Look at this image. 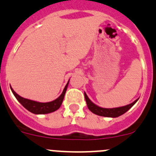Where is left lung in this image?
I'll return each mask as SVG.
<instances>
[{
	"instance_id": "1",
	"label": "left lung",
	"mask_w": 156,
	"mask_h": 156,
	"mask_svg": "<svg viewBox=\"0 0 156 156\" xmlns=\"http://www.w3.org/2000/svg\"><path fill=\"white\" fill-rule=\"evenodd\" d=\"M84 97L85 100H86L87 105V107L91 112H93V114H97V115L99 116H101V117H119V116L122 115V114H125L126 111H129V110L135 104L136 101H137V99H136L134 102L131 103V104L128 105L123 106V107L115 108H103L96 105L94 103L92 102L85 93Z\"/></svg>"
}]
</instances>
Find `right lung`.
Masks as SVG:
<instances>
[{"label":"right lung","instance_id":"obj_1","mask_svg":"<svg viewBox=\"0 0 156 156\" xmlns=\"http://www.w3.org/2000/svg\"><path fill=\"white\" fill-rule=\"evenodd\" d=\"M68 84L69 81L68 83H66V85L62 94L60 95L57 99L54 100V101H50V102L45 103L38 102V101H33V100L24 99V98L22 97V96H19L16 92L13 90V89L11 87L10 88L12 93L14 94V96H16V98L17 99L18 101H19L26 109L28 110L30 112L35 114H48V113L54 112V111H57V110L60 107V105H62V102H63V100L64 99L65 93L66 91Z\"/></svg>","mask_w":156,"mask_h":156}]
</instances>
